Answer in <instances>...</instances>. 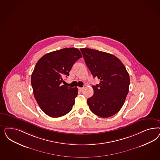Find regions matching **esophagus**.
Listing matches in <instances>:
<instances>
[{"mask_svg": "<svg viewBox=\"0 0 160 160\" xmlns=\"http://www.w3.org/2000/svg\"><path fill=\"white\" fill-rule=\"evenodd\" d=\"M78 89L80 91H82L83 89V88H81V87H79L78 88Z\"/></svg>", "mask_w": 160, "mask_h": 160, "instance_id": "1", "label": "esophagus"}]
</instances>
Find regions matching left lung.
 Wrapping results in <instances>:
<instances>
[{
    "mask_svg": "<svg viewBox=\"0 0 160 160\" xmlns=\"http://www.w3.org/2000/svg\"><path fill=\"white\" fill-rule=\"evenodd\" d=\"M81 51L93 77L100 79L99 84L92 86L93 95L87 99L88 106L99 117H112L124 105L129 91V74L112 54L89 48H82Z\"/></svg>",
    "mask_w": 160,
    "mask_h": 160,
    "instance_id": "obj_1",
    "label": "left lung"
}]
</instances>
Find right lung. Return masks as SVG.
<instances>
[{
  "instance_id": "add662e5",
  "label": "right lung",
  "mask_w": 160,
  "mask_h": 160,
  "mask_svg": "<svg viewBox=\"0 0 160 160\" xmlns=\"http://www.w3.org/2000/svg\"><path fill=\"white\" fill-rule=\"evenodd\" d=\"M82 54L77 48H64L45 54L36 63L31 76L33 95L42 110L53 118L69 112L78 89L62 85Z\"/></svg>"
}]
</instances>
